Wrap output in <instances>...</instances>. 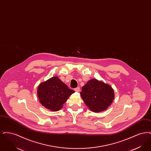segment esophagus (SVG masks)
Here are the masks:
<instances>
[{
	"label": "esophagus",
	"mask_w": 151,
	"mask_h": 151,
	"mask_svg": "<svg viewBox=\"0 0 151 151\" xmlns=\"http://www.w3.org/2000/svg\"><path fill=\"white\" fill-rule=\"evenodd\" d=\"M75 91H76V92H80V88L79 87H77L76 88H75Z\"/></svg>",
	"instance_id": "obj_1"
}]
</instances>
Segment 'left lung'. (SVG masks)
Masks as SVG:
<instances>
[{"label":"left lung","instance_id":"8db88e82","mask_svg":"<svg viewBox=\"0 0 151 151\" xmlns=\"http://www.w3.org/2000/svg\"><path fill=\"white\" fill-rule=\"evenodd\" d=\"M81 98L92 111H104L111 105L114 99V91L109 84L97 79H91L82 87Z\"/></svg>","mask_w":151,"mask_h":151}]
</instances>
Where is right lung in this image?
<instances>
[{
  "instance_id": "right-lung-1",
  "label": "right lung",
  "mask_w": 151,
  "mask_h": 151,
  "mask_svg": "<svg viewBox=\"0 0 151 151\" xmlns=\"http://www.w3.org/2000/svg\"><path fill=\"white\" fill-rule=\"evenodd\" d=\"M74 92L58 76L42 82L37 88V96L40 103L52 111H57L63 108V104Z\"/></svg>"
}]
</instances>
